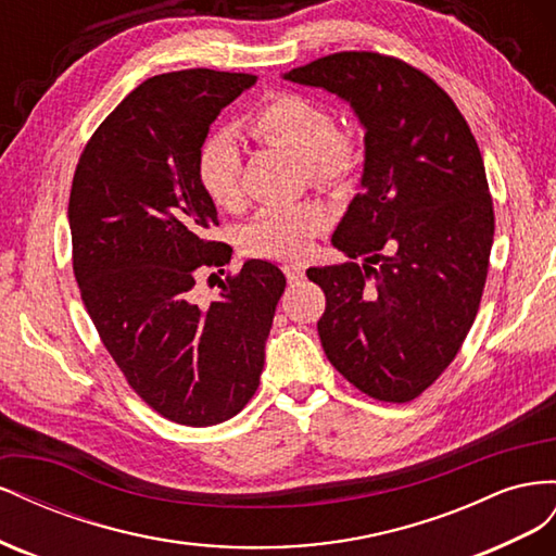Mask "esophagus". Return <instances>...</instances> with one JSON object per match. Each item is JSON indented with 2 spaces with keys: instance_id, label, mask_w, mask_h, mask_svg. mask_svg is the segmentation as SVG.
Returning a JSON list of instances; mask_svg holds the SVG:
<instances>
[{
  "instance_id": "34e87169",
  "label": "esophagus",
  "mask_w": 556,
  "mask_h": 556,
  "mask_svg": "<svg viewBox=\"0 0 556 556\" xmlns=\"http://www.w3.org/2000/svg\"><path fill=\"white\" fill-rule=\"evenodd\" d=\"M282 274H285V278H288L292 285H294V282H301V280L306 278L304 266H301V264H294V262L282 264Z\"/></svg>"
}]
</instances>
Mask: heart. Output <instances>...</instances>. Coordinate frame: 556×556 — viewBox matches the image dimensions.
I'll list each match as a JSON object with an SVG mask.
<instances>
[{
  "mask_svg": "<svg viewBox=\"0 0 556 556\" xmlns=\"http://www.w3.org/2000/svg\"><path fill=\"white\" fill-rule=\"evenodd\" d=\"M245 127L260 141L292 150L315 182H341L355 172V148L339 134L333 113L311 97L276 94L248 117ZM241 169V146L231 131L213 134L201 148L199 180L217 206H239ZM325 223L319 201L266 206L245 225L243 248L257 257H299Z\"/></svg>",
  "mask_w": 556,
  "mask_h": 556,
  "instance_id": "heart-1",
  "label": "heart"
}]
</instances>
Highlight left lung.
Returning a JSON list of instances; mask_svg holds the SVG:
<instances>
[{
	"label": "left lung",
	"mask_w": 556,
	"mask_h": 556,
	"mask_svg": "<svg viewBox=\"0 0 556 556\" xmlns=\"http://www.w3.org/2000/svg\"><path fill=\"white\" fill-rule=\"evenodd\" d=\"M282 78L343 99L364 127L359 192L331 237L364 264L306 271L327 296L325 355L364 394L413 401L457 357L484 290L494 208L480 148L447 92L401 60L350 50Z\"/></svg>",
	"instance_id": "left-lung-1"
}]
</instances>
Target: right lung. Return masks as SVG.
Returning a JSON list of instances; mask_svg holds the SVG:
<instances>
[{
	"mask_svg": "<svg viewBox=\"0 0 556 556\" xmlns=\"http://www.w3.org/2000/svg\"><path fill=\"white\" fill-rule=\"evenodd\" d=\"M257 76L188 70L143 80L92 134L70 194L74 274L131 390L162 417L213 427L260 387L285 276L250 260L208 306L192 288L231 248L201 188L199 155L220 111Z\"/></svg>",
	"mask_w": 556,
	"mask_h": 556,
	"instance_id": "add662e5",
	"label": "right lung"
}]
</instances>
